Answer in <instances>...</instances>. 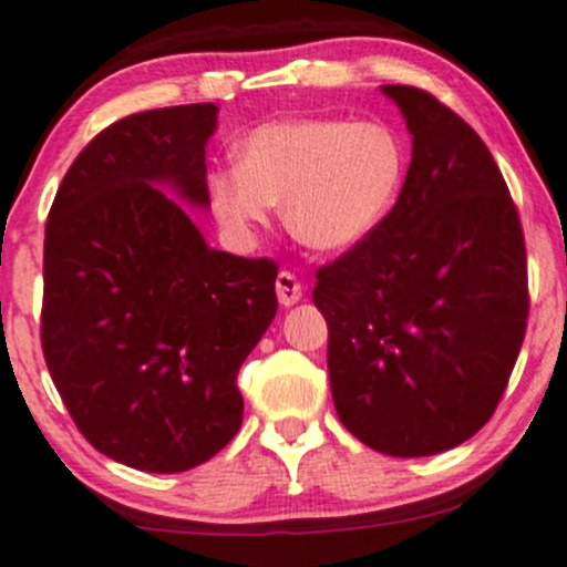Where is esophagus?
<instances>
[{"mask_svg": "<svg viewBox=\"0 0 567 567\" xmlns=\"http://www.w3.org/2000/svg\"><path fill=\"white\" fill-rule=\"evenodd\" d=\"M277 296H279V303H282V307H293V303L301 301L303 285L298 282L296 274H290V271L277 274Z\"/></svg>", "mask_w": 567, "mask_h": 567, "instance_id": "esophagus-1", "label": "esophagus"}]
</instances>
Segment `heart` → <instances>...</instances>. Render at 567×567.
<instances>
[{
	"label": "heart",
	"mask_w": 567,
	"mask_h": 567,
	"mask_svg": "<svg viewBox=\"0 0 567 567\" xmlns=\"http://www.w3.org/2000/svg\"><path fill=\"white\" fill-rule=\"evenodd\" d=\"M406 169V142L388 123L293 117L252 128L236 147V166L209 174V198L241 245L285 202V223L298 241L341 252L393 213Z\"/></svg>",
	"instance_id": "1"
}]
</instances>
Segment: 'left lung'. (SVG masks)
<instances>
[{
	"mask_svg": "<svg viewBox=\"0 0 567 567\" xmlns=\"http://www.w3.org/2000/svg\"><path fill=\"white\" fill-rule=\"evenodd\" d=\"M412 134L393 213L317 269L339 420L393 457L452 450L487 425L527 328L519 213L493 153L446 104L382 85Z\"/></svg>",
	"mask_w": 567,
	"mask_h": 567,
	"instance_id": "obj_1",
	"label": "left lung"
}]
</instances>
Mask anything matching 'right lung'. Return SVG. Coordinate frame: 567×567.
<instances>
[{"label":"right lung","instance_id":"obj_1","mask_svg":"<svg viewBox=\"0 0 567 567\" xmlns=\"http://www.w3.org/2000/svg\"><path fill=\"white\" fill-rule=\"evenodd\" d=\"M213 102L136 112L96 134L45 223L42 352L93 450L179 474L241 425L236 374L277 315V264L207 247L174 198L207 207Z\"/></svg>","mask_w":567,"mask_h":567}]
</instances>
